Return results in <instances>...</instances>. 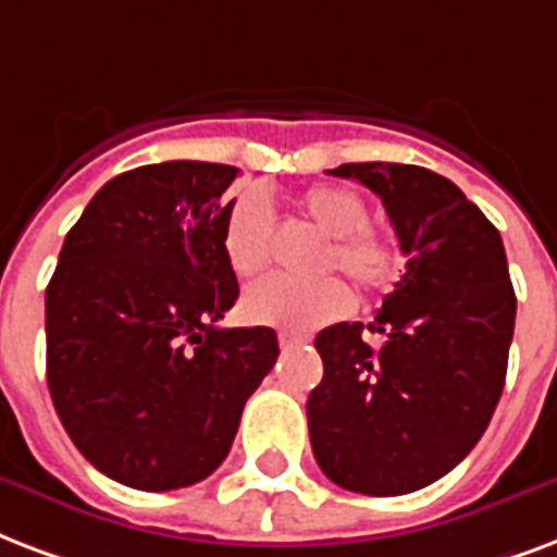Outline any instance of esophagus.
<instances>
[{"label":"esophagus","mask_w":557,"mask_h":557,"mask_svg":"<svg viewBox=\"0 0 557 557\" xmlns=\"http://www.w3.org/2000/svg\"><path fill=\"white\" fill-rule=\"evenodd\" d=\"M277 342L283 350H288V347H295V345H304V338H300V335H292V333H280Z\"/></svg>","instance_id":"34e87169"}]
</instances>
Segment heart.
I'll return each mask as SVG.
<instances>
[{"mask_svg":"<svg viewBox=\"0 0 557 557\" xmlns=\"http://www.w3.org/2000/svg\"><path fill=\"white\" fill-rule=\"evenodd\" d=\"M297 212L326 236L318 271L338 269L362 292H385L400 280L403 250L392 233L368 222V203L350 186L318 184L297 198ZM274 219L265 198L245 193L233 198L222 224L224 260L239 277L269 265ZM354 309L350 288L335 277L292 280L283 274L257 280L242 297L250 324L283 333H312Z\"/></svg>","mask_w":557,"mask_h":557,"instance_id":"heart-1","label":"heart"}]
</instances>
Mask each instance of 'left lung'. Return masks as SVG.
<instances>
[{
  "instance_id": "1",
  "label": "left lung",
  "mask_w": 557,
  "mask_h": 557,
  "mask_svg": "<svg viewBox=\"0 0 557 557\" xmlns=\"http://www.w3.org/2000/svg\"><path fill=\"white\" fill-rule=\"evenodd\" d=\"M330 175L380 195L409 262L368 324L380 347L362 324L318 333L309 441L338 487L411 494L476 447L499 403L517 315L508 260L485 212L430 169L345 163Z\"/></svg>"
}]
</instances>
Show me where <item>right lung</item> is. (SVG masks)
<instances>
[{"label":"right lung","instance_id":"right-lung-1","mask_svg":"<svg viewBox=\"0 0 557 557\" xmlns=\"http://www.w3.org/2000/svg\"><path fill=\"white\" fill-rule=\"evenodd\" d=\"M236 175L201 160L116 175L66 233L46 288L54 411L81 456L137 491L210 476L277 362L271 326H219L239 297L222 250Z\"/></svg>","mask_w":557,"mask_h":557}]
</instances>
